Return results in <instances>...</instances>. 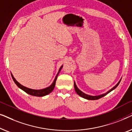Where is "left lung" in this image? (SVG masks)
Listing matches in <instances>:
<instances>
[{
  "label": "left lung",
  "instance_id": "left-lung-1",
  "mask_svg": "<svg viewBox=\"0 0 132 132\" xmlns=\"http://www.w3.org/2000/svg\"><path fill=\"white\" fill-rule=\"evenodd\" d=\"M121 80V79H120V80L118 82V84H117L115 86H113V87L111 89H110L109 91H108L107 93H104V94H101V95H96V96H92V95H88V94H85L84 93H83L82 91H81L79 89V88L77 87V86H76V83L75 82L74 83V86H75V89L76 92V93L79 95H80V97H83V98H85V99H87V100H98V99L102 98V97H104V96H105L106 94H108L110 92H111L112 91H113V89H115V88H116L117 86H118L119 84H120Z\"/></svg>",
  "mask_w": 132,
  "mask_h": 132
}]
</instances>
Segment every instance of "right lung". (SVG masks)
<instances>
[{
  "mask_svg": "<svg viewBox=\"0 0 132 132\" xmlns=\"http://www.w3.org/2000/svg\"><path fill=\"white\" fill-rule=\"evenodd\" d=\"M62 67H63V65L61 66L60 68H59L58 73H57V75L56 76L55 80H54V81L52 84L51 85L49 86L47 88H44V89H30V88L25 87V86H23L22 85H21L20 83L18 82L17 81L15 80V79L14 78L13 75H12V74H11V76H12V79H13L14 82H15V84L16 85H17V86H18V87L20 88L21 89H22L23 91L26 92V93H28V94L33 95V96L43 97V96H45V95L48 94H50L53 90L54 88H55V84H56V79H57V77L59 75V72H60V71H61V68H62Z\"/></svg>",
  "mask_w": 132,
  "mask_h": 132,
  "instance_id": "right-lung-1",
  "label": "right lung"
}]
</instances>
